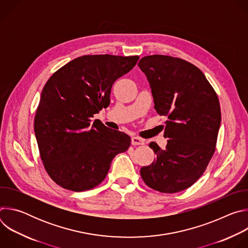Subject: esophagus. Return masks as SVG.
I'll return each mask as SVG.
<instances>
[{"mask_svg": "<svg viewBox=\"0 0 248 248\" xmlns=\"http://www.w3.org/2000/svg\"><path fill=\"white\" fill-rule=\"evenodd\" d=\"M144 143H145V141L142 138H139L137 136H133L131 138V144L132 145H143Z\"/></svg>", "mask_w": 248, "mask_h": 248, "instance_id": "34e87169", "label": "esophagus"}]
</instances>
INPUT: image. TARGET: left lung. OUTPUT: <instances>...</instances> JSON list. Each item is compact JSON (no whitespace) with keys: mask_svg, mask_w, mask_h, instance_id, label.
<instances>
[{"mask_svg":"<svg viewBox=\"0 0 248 248\" xmlns=\"http://www.w3.org/2000/svg\"><path fill=\"white\" fill-rule=\"evenodd\" d=\"M138 66L150 83L155 110L168 118L166 148L150 142L156 159L141 168L140 175L159 192L185 190L203 174L216 150L221 124L217 93L201 70L183 59L146 56Z\"/></svg>","mask_w":248,"mask_h":248,"instance_id":"obj_1","label":"left lung"}]
</instances>
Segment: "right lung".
Listing matches in <instances>:
<instances>
[{"label": "right lung", "instance_id": "add662e5", "mask_svg": "<svg viewBox=\"0 0 248 248\" xmlns=\"http://www.w3.org/2000/svg\"><path fill=\"white\" fill-rule=\"evenodd\" d=\"M138 56L86 55L70 61L48 79L34 119L44 168L62 188L89 190L107 175L112 160L128 149L130 137L91 119L110 104L114 82Z\"/></svg>", "mask_w": 248, "mask_h": 248}]
</instances>
